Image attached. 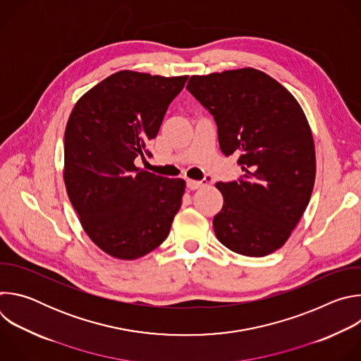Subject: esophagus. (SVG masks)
Returning <instances> with one entry per match:
<instances>
[{
  "instance_id": "obj_1",
  "label": "esophagus",
  "mask_w": 361,
  "mask_h": 361,
  "mask_svg": "<svg viewBox=\"0 0 361 361\" xmlns=\"http://www.w3.org/2000/svg\"><path fill=\"white\" fill-rule=\"evenodd\" d=\"M187 187L190 190H197V188L202 187V183L201 181H195V180H187Z\"/></svg>"
}]
</instances>
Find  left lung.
<instances>
[{
    "label": "left lung",
    "instance_id": "1",
    "mask_svg": "<svg viewBox=\"0 0 361 361\" xmlns=\"http://www.w3.org/2000/svg\"><path fill=\"white\" fill-rule=\"evenodd\" d=\"M187 90L214 117L226 156L244 176L217 183L224 197L213 226L234 252L264 257L288 240L316 180L313 134L297 99L263 71L240 68L192 75Z\"/></svg>",
    "mask_w": 361,
    "mask_h": 361
}]
</instances>
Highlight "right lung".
I'll return each mask as SVG.
<instances>
[{
	"label": "right lung",
	"mask_w": 361,
	"mask_h": 361,
	"mask_svg": "<svg viewBox=\"0 0 361 361\" xmlns=\"http://www.w3.org/2000/svg\"><path fill=\"white\" fill-rule=\"evenodd\" d=\"M187 75L118 71L87 91L64 134V183L80 223L102 251L135 260L169 235L185 181L135 167L151 157L170 102Z\"/></svg>",
	"instance_id": "right-lung-1"
}]
</instances>
